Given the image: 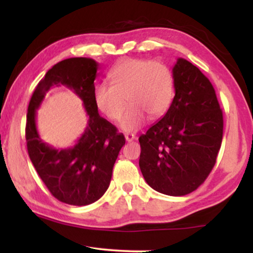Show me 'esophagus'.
<instances>
[{
  "mask_svg": "<svg viewBox=\"0 0 253 253\" xmlns=\"http://www.w3.org/2000/svg\"><path fill=\"white\" fill-rule=\"evenodd\" d=\"M136 139V134H133V133H126V141H132V140H134Z\"/></svg>",
  "mask_w": 253,
  "mask_h": 253,
  "instance_id": "1",
  "label": "esophagus"
}]
</instances>
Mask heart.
Instances as JSON below:
<instances>
[{"label":"heart","instance_id":"1","mask_svg":"<svg viewBox=\"0 0 253 253\" xmlns=\"http://www.w3.org/2000/svg\"><path fill=\"white\" fill-rule=\"evenodd\" d=\"M112 85L101 83L93 88V100L100 112L110 121L122 116L121 129L132 132L141 127L148 115H165L174 95V77L164 62L146 58H127L108 74Z\"/></svg>","mask_w":253,"mask_h":253}]
</instances>
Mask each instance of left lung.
<instances>
[{"label": "left lung", "mask_w": 253, "mask_h": 253, "mask_svg": "<svg viewBox=\"0 0 253 253\" xmlns=\"http://www.w3.org/2000/svg\"><path fill=\"white\" fill-rule=\"evenodd\" d=\"M172 77L175 96L168 112L139 137V167L155 191L185 196L215 165L223 116L213 85L196 65L177 58Z\"/></svg>", "instance_id": "obj_1"}]
</instances>
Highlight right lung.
<instances>
[{"label":"right lung","mask_w":253,"mask_h":253,"mask_svg":"<svg viewBox=\"0 0 253 253\" xmlns=\"http://www.w3.org/2000/svg\"><path fill=\"white\" fill-rule=\"evenodd\" d=\"M99 64L92 58L71 57L47 71L31 98L26 116V145L38 175L51 195L62 203L85 206L107 191L113 167L126 144L112 123L99 115L93 88ZM61 84L82 99L88 113V126L74 148L56 150L43 143L37 133L36 109L51 85Z\"/></svg>","instance_id":"1"}]
</instances>
